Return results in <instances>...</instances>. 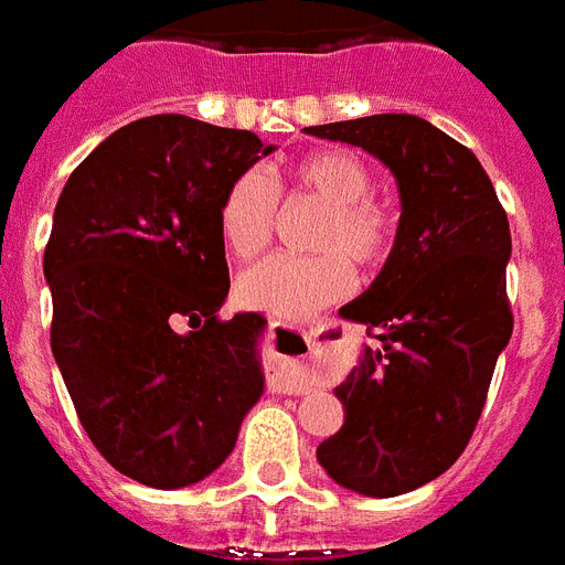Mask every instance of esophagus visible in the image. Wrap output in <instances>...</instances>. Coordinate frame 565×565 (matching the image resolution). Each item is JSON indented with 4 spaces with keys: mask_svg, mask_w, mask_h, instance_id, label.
<instances>
[{
    "mask_svg": "<svg viewBox=\"0 0 565 565\" xmlns=\"http://www.w3.org/2000/svg\"><path fill=\"white\" fill-rule=\"evenodd\" d=\"M324 328H310V330H298L290 328V324L273 322L269 324V339H273L278 348H290L298 345V351H305L307 362L301 365H292V369H278L269 377V388L273 392H284V394H305L316 386V365L328 356V339L322 333Z\"/></svg>",
    "mask_w": 565,
    "mask_h": 565,
    "instance_id": "obj_1",
    "label": "esophagus"
}]
</instances>
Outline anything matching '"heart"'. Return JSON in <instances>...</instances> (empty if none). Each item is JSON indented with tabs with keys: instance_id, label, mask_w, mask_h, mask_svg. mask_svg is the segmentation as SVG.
<instances>
[{
	"instance_id": "obj_1",
	"label": "heart",
	"mask_w": 565,
	"mask_h": 565,
	"mask_svg": "<svg viewBox=\"0 0 565 565\" xmlns=\"http://www.w3.org/2000/svg\"><path fill=\"white\" fill-rule=\"evenodd\" d=\"M292 185L328 203L316 246L324 255H269L237 278V298L246 307L284 319H307L342 301L356 287L354 264L383 267L397 243V217L371 196V171L345 150H316L290 168ZM278 217V194L264 173L246 171L228 185L220 203V237L241 260L269 246Z\"/></svg>"
}]
</instances>
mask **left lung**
<instances>
[{"label":"left lung","mask_w":565,"mask_h":565,"mask_svg":"<svg viewBox=\"0 0 565 565\" xmlns=\"http://www.w3.org/2000/svg\"><path fill=\"white\" fill-rule=\"evenodd\" d=\"M305 132L369 150L401 191L386 267L342 307L383 348H365L333 388L345 424L316 449L342 488L401 497L456 465L484 409L513 330L508 214L473 150L424 118L383 113Z\"/></svg>","instance_id":"left-lung-1"}]
</instances>
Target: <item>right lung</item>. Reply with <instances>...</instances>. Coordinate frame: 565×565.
Returning a JSON list of instances; mask_svg holds the SVG:
<instances>
[{"label": "right lung", "instance_id": "add662e5", "mask_svg": "<svg viewBox=\"0 0 565 565\" xmlns=\"http://www.w3.org/2000/svg\"><path fill=\"white\" fill-rule=\"evenodd\" d=\"M273 145L188 116L104 139L57 200L43 273L52 354L89 441L118 473L173 490L214 473L264 394L260 313L228 296L220 203Z\"/></svg>", "mask_w": 565, "mask_h": 565}]
</instances>
